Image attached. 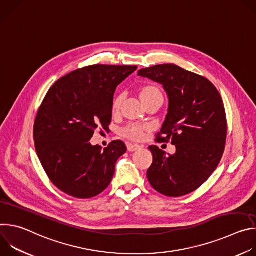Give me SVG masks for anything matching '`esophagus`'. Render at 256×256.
<instances>
[{
    "label": "esophagus",
    "mask_w": 256,
    "mask_h": 256,
    "mask_svg": "<svg viewBox=\"0 0 256 256\" xmlns=\"http://www.w3.org/2000/svg\"><path fill=\"white\" fill-rule=\"evenodd\" d=\"M142 148V146L138 144H128V150L130 152H134V151H136V150H140Z\"/></svg>",
    "instance_id": "esophagus-1"
}]
</instances>
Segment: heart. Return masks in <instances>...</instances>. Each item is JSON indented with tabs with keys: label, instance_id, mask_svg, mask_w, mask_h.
Returning <instances> with one entry per match:
<instances>
[{
	"label": "heart",
	"instance_id": "heart-1",
	"mask_svg": "<svg viewBox=\"0 0 256 256\" xmlns=\"http://www.w3.org/2000/svg\"><path fill=\"white\" fill-rule=\"evenodd\" d=\"M140 99L142 100V102H144V101H148L150 99L162 96V93L155 86H146L140 89ZM124 98V94H122V93L116 97V99L114 101V110H118V109L120 107V104H122ZM122 136L130 138V140H140L144 136V128L140 126H138V124H132V126H128L126 128H124L122 130Z\"/></svg>",
	"mask_w": 256,
	"mask_h": 256
}]
</instances>
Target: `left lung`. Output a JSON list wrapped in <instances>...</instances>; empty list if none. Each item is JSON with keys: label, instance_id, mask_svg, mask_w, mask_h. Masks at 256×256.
Wrapping results in <instances>:
<instances>
[{"label": "left lung", "instance_id": "8db88e82", "mask_svg": "<svg viewBox=\"0 0 256 256\" xmlns=\"http://www.w3.org/2000/svg\"><path fill=\"white\" fill-rule=\"evenodd\" d=\"M138 75L163 85L169 107L156 140L176 147L175 154L166 155L150 146L153 163L148 180L166 196L188 194L204 184L222 159L227 138L222 97L208 79L176 64L142 68Z\"/></svg>", "mask_w": 256, "mask_h": 256}]
</instances>
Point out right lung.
I'll use <instances>...</instances> for the list:
<instances>
[{
  "mask_svg": "<svg viewBox=\"0 0 256 256\" xmlns=\"http://www.w3.org/2000/svg\"><path fill=\"white\" fill-rule=\"evenodd\" d=\"M136 68L85 66L58 80L46 93L34 122L35 150L48 178L62 192L90 198L110 184L126 144L118 140L102 150L89 140L95 130L108 128L116 89Z\"/></svg>",
  "mask_w": 256,
  "mask_h": 256,
  "instance_id": "1",
  "label": "right lung"
}]
</instances>
